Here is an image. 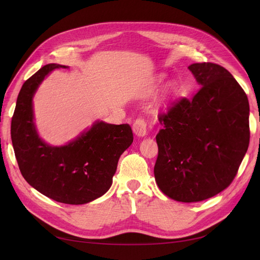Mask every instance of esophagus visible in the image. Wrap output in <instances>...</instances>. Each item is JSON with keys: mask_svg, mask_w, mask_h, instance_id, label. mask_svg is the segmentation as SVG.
Returning a JSON list of instances; mask_svg holds the SVG:
<instances>
[{"mask_svg": "<svg viewBox=\"0 0 260 260\" xmlns=\"http://www.w3.org/2000/svg\"><path fill=\"white\" fill-rule=\"evenodd\" d=\"M146 128H147V121L144 117H138L137 119L133 121L132 129L137 136L144 137L146 135Z\"/></svg>", "mask_w": 260, "mask_h": 260, "instance_id": "1", "label": "esophagus"}]
</instances>
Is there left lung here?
Returning a JSON list of instances; mask_svg holds the SVG:
<instances>
[{
  "mask_svg": "<svg viewBox=\"0 0 260 260\" xmlns=\"http://www.w3.org/2000/svg\"><path fill=\"white\" fill-rule=\"evenodd\" d=\"M188 69L201 88L192 99H178L159 114L154 175L164 194L193 203L232 183L250 131L247 95L234 77L214 62H196Z\"/></svg>",
  "mask_w": 260,
  "mask_h": 260,
  "instance_id": "obj_1",
  "label": "left lung"
}]
</instances>
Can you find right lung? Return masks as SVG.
<instances>
[{"mask_svg":"<svg viewBox=\"0 0 260 260\" xmlns=\"http://www.w3.org/2000/svg\"><path fill=\"white\" fill-rule=\"evenodd\" d=\"M58 67L65 66L45 65L22 84L12 118V142L21 175L31 186L56 202L80 205L108 191L133 135L128 123L100 121L68 145L43 143L32 121V96L44 77Z\"/></svg>","mask_w":260,"mask_h":260,"instance_id":"right-lung-1","label":"right lung"}]
</instances>
